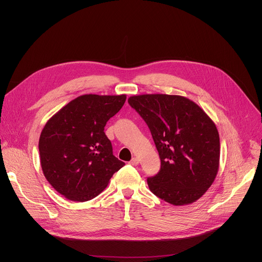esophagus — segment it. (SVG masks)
I'll return each mask as SVG.
<instances>
[{"label": "esophagus", "instance_id": "34e87169", "mask_svg": "<svg viewBox=\"0 0 262 262\" xmlns=\"http://www.w3.org/2000/svg\"><path fill=\"white\" fill-rule=\"evenodd\" d=\"M129 164H130L132 166H137V165L139 164V160H138L137 158H133L132 161L129 162Z\"/></svg>", "mask_w": 262, "mask_h": 262}]
</instances>
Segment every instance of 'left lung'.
<instances>
[{
	"mask_svg": "<svg viewBox=\"0 0 262 262\" xmlns=\"http://www.w3.org/2000/svg\"><path fill=\"white\" fill-rule=\"evenodd\" d=\"M150 129L161 169L148 177L150 191L173 205L198 200L214 181L220 137L213 121L194 101L179 95L143 94L128 98Z\"/></svg>",
	"mask_w": 262,
	"mask_h": 262,
	"instance_id": "left-lung-1",
	"label": "left lung"
}]
</instances>
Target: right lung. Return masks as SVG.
<instances>
[{
  "label": "right lung",
  "instance_id": "add662e5",
  "mask_svg": "<svg viewBox=\"0 0 262 262\" xmlns=\"http://www.w3.org/2000/svg\"><path fill=\"white\" fill-rule=\"evenodd\" d=\"M126 95L85 94L71 100L45 125L39 138L43 174L71 201L95 198L125 164L113 155L104 126Z\"/></svg>",
  "mask_w": 262,
  "mask_h": 262
}]
</instances>
